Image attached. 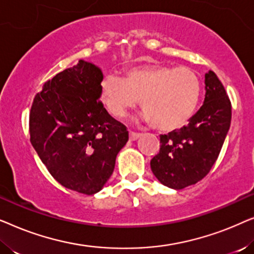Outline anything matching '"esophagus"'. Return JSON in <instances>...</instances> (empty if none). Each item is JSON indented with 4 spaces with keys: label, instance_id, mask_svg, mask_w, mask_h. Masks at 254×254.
<instances>
[{
    "label": "esophagus",
    "instance_id": "esophagus-1",
    "mask_svg": "<svg viewBox=\"0 0 254 254\" xmlns=\"http://www.w3.org/2000/svg\"><path fill=\"white\" fill-rule=\"evenodd\" d=\"M140 136H141V133H136V131L129 130V140H131V141L137 140Z\"/></svg>",
    "mask_w": 254,
    "mask_h": 254
}]
</instances>
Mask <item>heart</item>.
Here are the masks:
<instances>
[{
    "label": "heart",
    "mask_w": 254,
    "mask_h": 254,
    "mask_svg": "<svg viewBox=\"0 0 254 254\" xmlns=\"http://www.w3.org/2000/svg\"><path fill=\"white\" fill-rule=\"evenodd\" d=\"M201 90L195 70L159 64L127 69L124 78L107 75L100 83V97L113 117H125L141 99L145 119L164 131L189 123L199 104Z\"/></svg>",
    "instance_id": "obj_1"
}]
</instances>
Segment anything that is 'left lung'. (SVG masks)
I'll list each match as a JSON object with an SVG mask.
<instances>
[{"mask_svg":"<svg viewBox=\"0 0 254 254\" xmlns=\"http://www.w3.org/2000/svg\"><path fill=\"white\" fill-rule=\"evenodd\" d=\"M203 105L180 129L159 136L161 148L150 161L163 185L182 190L203 179L216 162L231 123V102L214 71L204 76Z\"/></svg>","mask_w":254,"mask_h":254,"instance_id":"left-lung-1","label":"left lung"}]
</instances>
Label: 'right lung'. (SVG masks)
<instances>
[{
    "label": "right lung",
    "mask_w": 254,
    "mask_h": 254,
    "mask_svg": "<svg viewBox=\"0 0 254 254\" xmlns=\"http://www.w3.org/2000/svg\"><path fill=\"white\" fill-rule=\"evenodd\" d=\"M102 81L98 67L79 60L45 83L29 117L31 144L48 172L88 195L103 189L128 141L127 127L99 100Z\"/></svg>",
    "instance_id": "right-lung-1"
}]
</instances>
